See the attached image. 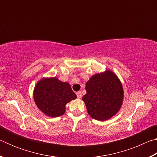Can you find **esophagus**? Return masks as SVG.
<instances>
[{"label": "esophagus", "instance_id": "34e87169", "mask_svg": "<svg viewBox=\"0 0 157 157\" xmlns=\"http://www.w3.org/2000/svg\"><path fill=\"white\" fill-rule=\"evenodd\" d=\"M76 95H77V97H78V98H81L82 95V93L80 91H78L76 93Z\"/></svg>", "mask_w": 157, "mask_h": 157}]
</instances>
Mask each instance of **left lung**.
<instances>
[{"label": "left lung", "mask_w": 157, "mask_h": 157, "mask_svg": "<svg viewBox=\"0 0 157 157\" xmlns=\"http://www.w3.org/2000/svg\"><path fill=\"white\" fill-rule=\"evenodd\" d=\"M86 94L82 100L92 118L103 121L113 117L123 100L121 81L111 71L93 75L86 84Z\"/></svg>", "instance_id": "left-lung-1"}]
</instances>
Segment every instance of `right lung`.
<instances>
[{"label": "right lung", "mask_w": 157, "mask_h": 157, "mask_svg": "<svg viewBox=\"0 0 157 157\" xmlns=\"http://www.w3.org/2000/svg\"><path fill=\"white\" fill-rule=\"evenodd\" d=\"M76 98L71 85L56 78L41 79L34 90V99L37 107L50 117L63 115L66 105Z\"/></svg>", "instance_id": "add662e5"}]
</instances>
